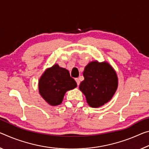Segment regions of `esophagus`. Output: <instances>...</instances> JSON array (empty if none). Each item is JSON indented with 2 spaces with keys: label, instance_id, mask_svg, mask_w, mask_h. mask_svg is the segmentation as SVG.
I'll list each match as a JSON object with an SVG mask.
<instances>
[{
  "label": "esophagus",
  "instance_id": "esophagus-1",
  "mask_svg": "<svg viewBox=\"0 0 149 149\" xmlns=\"http://www.w3.org/2000/svg\"><path fill=\"white\" fill-rule=\"evenodd\" d=\"M75 81L77 82V86H79V84H80V80L79 78H75Z\"/></svg>",
  "mask_w": 149,
  "mask_h": 149
}]
</instances>
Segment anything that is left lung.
I'll list each match as a JSON object with an SVG mask.
<instances>
[{"label":"left lung","instance_id":"left-lung-1","mask_svg":"<svg viewBox=\"0 0 149 149\" xmlns=\"http://www.w3.org/2000/svg\"><path fill=\"white\" fill-rule=\"evenodd\" d=\"M84 80L79 89L91 107H100L109 101L116 91L118 78L109 63L97 61L89 62L83 73Z\"/></svg>","mask_w":149,"mask_h":149}]
</instances>
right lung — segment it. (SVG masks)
Masks as SVG:
<instances>
[{
    "instance_id": "right-lung-1",
    "label": "right lung",
    "mask_w": 149,
    "mask_h": 149,
    "mask_svg": "<svg viewBox=\"0 0 149 149\" xmlns=\"http://www.w3.org/2000/svg\"><path fill=\"white\" fill-rule=\"evenodd\" d=\"M76 87V82L71 77L69 71L58 64L46 69L38 82L40 94L52 106L61 104L66 91Z\"/></svg>"
}]
</instances>
